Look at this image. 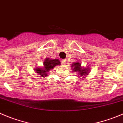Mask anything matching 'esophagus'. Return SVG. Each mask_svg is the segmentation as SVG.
Masks as SVG:
<instances>
[{"mask_svg": "<svg viewBox=\"0 0 123 123\" xmlns=\"http://www.w3.org/2000/svg\"><path fill=\"white\" fill-rule=\"evenodd\" d=\"M66 59L62 60V63H63V64H66Z\"/></svg>", "mask_w": 123, "mask_h": 123, "instance_id": "1", "label": "esophagus"}]
</instances>
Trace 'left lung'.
Here are the masks:
<instances>
[{
    "label": "left lung",
    "mask_w": 123,
    "mask_h": 123,
    "mask_svg": "<svg viewBox=\"0 0 123 123\" xmlns=\"http://www.w3.org/2000/svg\"><path fill=\"white\" fill-rule=\"evenodd\" d=\"M72 67L73 68L72 71H75V72H78L79 73L80 76H85L86 74H87L89 72V70L87 68L83 69L81 67V64L78 62L74 63L72 65Z\"/></svg>",
    "instance_id": "obj_1"
}]
</instances>
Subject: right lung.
I'll use <instances>...</instances> for the list:
<instances>
[{"instance_id":"1","label":"right lung","mask_w":123,"mask_h":123,"mask_svg":"<svg viewBox=\"0 0 123 123\" xmlns=\"http://www.w3.org/2000/svg\"><path fill=\"white\" fill-rule=\"evenodd\" d=\"M44 67L43 68H38L36 69H35L34 71H36L38 75H40L42 77H46L47 75L48 72L50 71L52 69L54 68L57 65H60V62L58 59H49L46 58V60L43 63Z\"/></svg>"}]
</instances>
